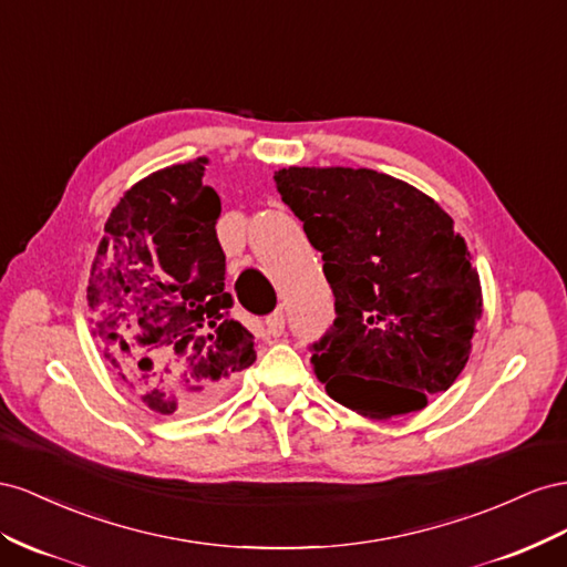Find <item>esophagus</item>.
<instances>
[{
    "instance_id": "1",
    "label": "esophagus",
    "mask_w": 567,
    "mask_h": 567,
    "mask_svg": "<svg viewBox=\"0 0 567 567\" xmlns=\"http://www.w3.org/2000/svg\"><path fill=\"white\" fill-rule=\"evenodd\" d=\"M266 328H268L270 337H282L285 334V313L282 311L270 313L266 320Z\"/></svg>"
}]
</instances>
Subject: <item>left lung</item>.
<instances>
[{
    "label": "left lung",
    "instance_id": "1",
    "mask_svg": "<svg viewBox=\"0 0 567 567\" xmlns=\"http://www.w3.org/2000/svg\"><path fill=\"white\" fill-rule=\"evenodd\" d=\"M282 202L322 254L330 330L311 349L328 394L365 417L427 406L471 359L480 275L427 194L368 168H282Z\"/></svg>",
    "mask_w": 567,
    "mask_h": 567
}]
</instances>
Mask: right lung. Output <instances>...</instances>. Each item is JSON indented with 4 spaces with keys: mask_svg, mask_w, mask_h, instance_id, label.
<instances>
[{
    "mask_svg": "<svg viewBox=\"0 0 567 567\" xmlns=\"http://www.w3.org/2000/svg\"><path fill=\"white\" fill-rule=\"evenodd\" d=\"M204 164L156 171L123 194L87 285L106 361L161 415L208 406L256 361L254 334L230 316L220 197Z\"/></svg>",
    "mask_w": 567,
    "mask_h": 567,
    "instance_id": "obj_1",
    "label": "right lung"
}]
</instances>
